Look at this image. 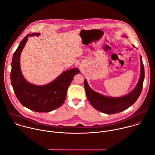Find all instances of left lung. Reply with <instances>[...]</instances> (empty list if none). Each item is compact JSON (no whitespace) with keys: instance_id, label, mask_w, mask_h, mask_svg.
Wrapping results in <instances>:
<instances>
[{"instance_id":"8db88e82","label":"left lung","mask_w":155,"mask_h":155,"mask_svg":"<svg viewBox=\"0 0 155 155\" xmlns=\"http://www.w3.org/2000/svg\"><path fill=\"white\" fill-rule=\"evenodd\" d=\"M140 58L141 71L139 81L134 90L124 97H110L102 96L91 90L84 80V86L87 99L94 108L102 113L111 115L124 111L136 102L142 91L145 77L144 65L141 56Z\"/></svg>"}]
</instances>
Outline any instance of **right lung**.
<instances>
[{
  "mask_svg": "<svg viewBox=\"0 0 155 155\" xmlns=\"http://www.w3.org/2000/svg\"><path fill=\"white\" fill-rule=\"evenodd\" d=\"M34 35L38 36L40 34H28L20 42L13 54L10 73L11 83L17 99L23 106L37 112H50L63 104L70 84L80 71L76 68L65 71L46 85L37 86L28 83L22 75L19 56L28 37Z\"/></svg>",
  "mask_w": 155,
  "mask_h": 155,
  "instance_id": "obj_1",
  "label": "right lung"
}]
</instances>
